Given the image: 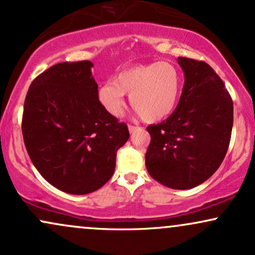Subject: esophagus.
<instances>
[{
	"label": "esophagus",
	"mask_w": 255,
	"mask_h": 255,
	"mask_svg": "<svg viewBox=\"0 0 255 255\" xmlns=\"http://www.w3.org/2000/svg\"><path fill=\"white\" fill-rule=\"evenodd\" d=\"M137 128H139V127H136V126H133V125L128 126V129H129L130 133H133V131H135V130L137 129Z\"/></svg>",
	"instance_id": "1"
}]
</instances>
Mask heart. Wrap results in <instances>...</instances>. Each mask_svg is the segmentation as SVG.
<instances>
[{
  "mask_svg": "<svg viewBox=\"0 0 255 255\" xmlns=\"http://www.w3.org/2000/svg\"><path fill=\"white\" fill-rule=\"evenodd\" d=\"M182 91V75L174 64L154 62L125 69L114 81H107L98 91V98L108 113L120 116L125 109V95L146 122L168 118L175 110Z\"/></svg>",
  "mask_w": 255,
  "mask_h": 255,
  "instance_id": "1",
  "label": "heart"
}]
</instances>
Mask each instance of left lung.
I'll list each match as a JSON object with an SVG mask.
<instances>
[{
  "label": "left lung",
  "instance_id": "1",
  "mask_svg": "<svg viewBox=\"0 0 255 255\" xmlns=\"http://www.w3.org/2000/svg\"><path fill=\"white\" fill-rule=\"evenodd\" d=\"M184 85L176 109L151 125L145 163L151 177L172 189L205 182L223 162L229 147L234 105L224 83L204 61L178 57Z\"/></svg>",
  "mask_w": 255,
  "mask_h": 255
}]
</instances>
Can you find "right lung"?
Instances as JSON below:
<instances>
[{"mask_svg":"<svg viewBox=\"0 0 255 255\" xmlns=\"http://www.w3.org/2000/svg\"><path fill=\"white\" fill-rule=\"evenodd\" d=\"M90 61L57 63L32 81L22 136L32 163L49 183L89 194L113 176L116 153L129 137L125 122L105 110Z\"/></svg>","mask_w":255,"mask_h":255,"instance_id":"right-lung-1","label":"right lung"}]
</instances>
